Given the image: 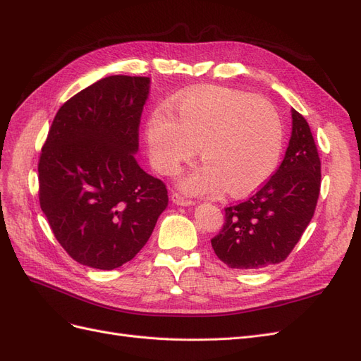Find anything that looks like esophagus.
Listing matches in <instances>:
<instances>
[{"label": "esophagus", "instance_id": "1", "mask_svg": "<svg viewBox=\"0 0 361 361\" xmlns=\"http://www.w3.org/2000/svg\"><path fill=\"white\" fill-rule=\"evenodd\" d=\"M171 200H173V203H176L179 206H191V204H194V202L191 199H185L183 195H180L179 192H173L171 194Z\"/></svg>", "mask_w": 361, "mask_h": 361}]
</instances>
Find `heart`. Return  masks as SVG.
I'll return each instance as SVG.
<instances>
[{"mask_svg": "<svg viewBox=\"0 0 361 361\" xmlns=\"http://www.w3.org/2000/svg\"><path fill=\"white\" fill-rule=\"evenodd\" d=\"M158 108L147 122L152 164L161 174H174L197 147L204 161L185 173L180 187L190 194L226 188L245 195L276 171L283 150V122L276 105L264 96L227 87H203Z\"/></svg>", "mask_w": 361, "mask_h": 361, "instance_id": "obj_1", "label": "heart"}]
</instances>
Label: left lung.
Masks as SVG:
<instances>
[{
    "label": "left lung",
    "mask_w": 361,
    "mask_h": 361,
    "mask_svg": "<svg viewBox=\"0 0 361 361\" xmlns=\"http://www.w3.org/2000/svg\"><path fill=\"white\" fill-rule=\"evenodd\" d=\"M321 191V159L310 126L292 110V135L277 171L245 202L224 209L211 239L215 255L235 269H260L285 260L312 221Z\"/></svg>",
    "instance_id": "obj_1"
}]
</instances>
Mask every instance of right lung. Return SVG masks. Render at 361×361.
Returning <instances> with one entry per match:
<instances>
[{
	"label": "right lung",
	"mask_w": 361,
	"mask_h": 361,
	"mask_svg": "<svg viewBox=\"0 0 361 361\" xmlns=\"http://www.w3.org/2000/svg\"><path fill=\"white\" fill-rule=\"evenodd\" d=\"M147 76L111 75L57 111L39 159V202L60 245L81 265L134 259L169 204L166 183L134 157Z\"/></svg>",
	"instance_id": "add662e5"
}]
</instances>
